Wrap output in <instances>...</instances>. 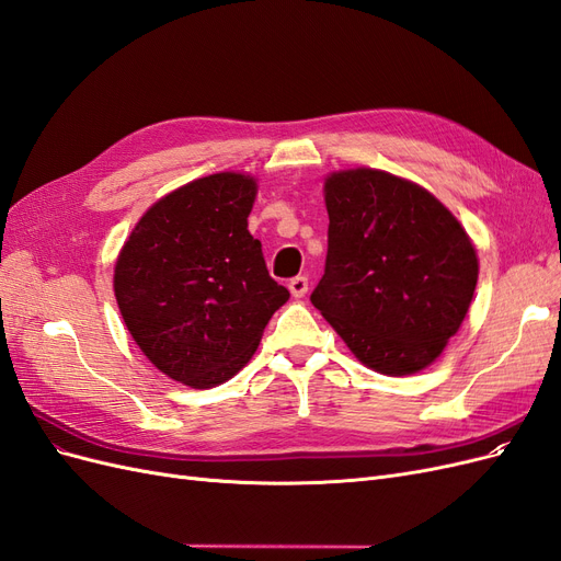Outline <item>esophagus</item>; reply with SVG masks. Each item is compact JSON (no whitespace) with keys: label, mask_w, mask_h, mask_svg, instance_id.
<instances>
[{"label":"esophagus","mask_w":561,"mask_h":561,"mask_svg":"<svg viewBox=\"0 0 561 561\" xmlns=\"http://www.w3.org/2000/svg\"><path fill=\"white\" fill-rule=\"evenodd\" d=\"M290 293H293V297H297V299H301L304 295L309 293V278L307 276H297V278H293L290 280Z\"/></svg>","instance_id":"obj_1"}]
</instances>
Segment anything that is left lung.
Masks as SVG:
<instances>
[{
  "label": "left lung",
  "mask_w": 561,
  "mask_h": 561,
  "mask_svg": "<svg viewBox=\"0 0 561 561\" xmlns=\"http://www.w3.org/2000/svg\"><path fill=\"white\" fill-rule=\"evenodd\" d=\"M325 274L313 307L365 367L426 369L461 328L480 262L461 222L428 190L377 168L325 178Z\"/></svg>",
  "instance_id": "1"
}]
</instances>
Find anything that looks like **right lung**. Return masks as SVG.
I'll return each mask as SVG.
<instances>
[{
    "instance_id": "obj_1",
    "label": "right lung",
    "mask_w": 561,
    "mask_h": 561,
    "mask_svg": "<svg viewBox=\"0 0 561 561\" xmlns=\"http://www.w3.org/2000/svg\"><path fill=\"white\" fill-rule=\"evenodd\" d=\"M254 198L245 173L186 182L138 219L116 257L114 297L133 342L184 386L231 379L290 299L248 231Z\"/></svg>"
}]
</instances>
